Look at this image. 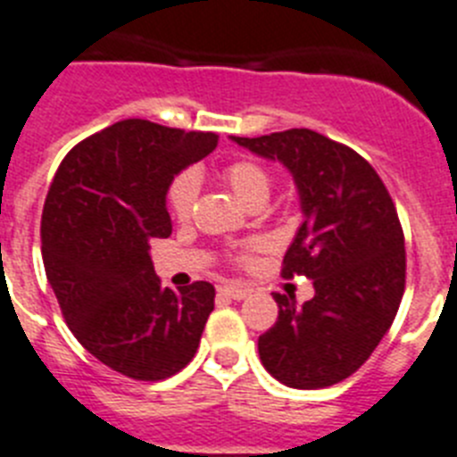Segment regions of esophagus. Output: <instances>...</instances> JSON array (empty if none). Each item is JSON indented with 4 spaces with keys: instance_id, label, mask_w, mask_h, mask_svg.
<instances>
[{
    "instance_id": "obj_1",
    "label": "esophagus",
    "mask_w": 457,
    "mask_h": 457,
    "mask_svg": "<svg viewBox=\"0 0 457 457\" xmlns=\"http://www.w3.org/2000/svg\"><path fill=\"white\" fill-rule=\"evenodd\" d=\"M220 291L226 295V298H233V300H245V298H247V295H249L247 288H243V287H231V284H226V287H221Z\"/></svg>"
}]
</instances>
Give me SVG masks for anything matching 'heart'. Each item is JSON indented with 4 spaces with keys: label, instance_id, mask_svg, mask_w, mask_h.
I'll use <instances>...</instances> for the list:
<instances>
[{
    "label": "heart",
    "instance_id": "obj_1",
    "mask_svg": "<svg viewBox=\"0 0 457 457\" xmlns=\"http://www.w3.org/2000/svg\"><path fill=\"white\" fill-rule=\"evenodd\" d=\"M224 180L233 189L240 201L247 208H254L259 203H266L270 198L272 191V175L268 173L259 162L252 159H237L231 162L224 169ZM198 175L196 170H182L180 175H175L173 182L166 194V203H169V212L175 220H187L194 212L198 198Z\"/></svg>",
    "mask_w": 457,
    "mask_h": 457
}]
</instances>
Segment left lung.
<instances>
[{"label": "left lung", "instance_id": "8db88e82", "mask_svg": "<svg viewBox=\"0 0 457 457\" xmlns=\"http://www.w3.org/2000/svg\"><path fill=\"white\" fill-rule=\"evenodd\" d=\"M231 140L294 175L303 224L282 275L314 282L305 305L275 294L279 317L259 337L261 362L291 388L337 384L368 361L403 300L407 263L395 205L358 152L312 129Z\"/></svg>", "mask_w": 457, "mask_h": 457}]
</instances>
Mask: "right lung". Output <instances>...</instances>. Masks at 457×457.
Masks as SVG:
<instances>
[{
	"label": "right lung",
	"instance_id": "1",
	"mask_svg": "<svg viewBox=\"0 0 457 457\" xmlns=\"http://www.w3.org/2000/svg\"><path fill=\"white\" fill-rule=\"evenodd\" d=\"M217 134L122 120L78 143L54 173L41 217L46 277L76 340L115 372L159 381L194 358L214 287H162L152 237L173 231V178Z\"/></svg>",
	"mask_w": 457,
	"mask_h": 457
}]
</instances>
